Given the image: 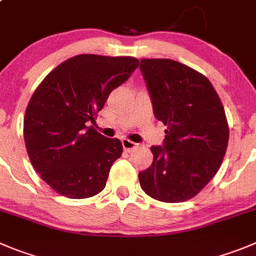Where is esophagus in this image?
Returning a JSON list of instances; mask_svg holds the SVG:
<instances>
[{
  "label": "esophagus",
  "instance_id": "1",
  "mask_svg": "<svg viewBox=\"0 0 256 256\" xmlns=\"http://www.w3.org/2000/svg\"><path fill=\"white\" fill-rule=\"evenodd\" d=\"M122 146L126 152H132V150H135L136 148L139 146V144H136V142H130V140H128V139H124Z\"/></svg>",
  "mask_w": 256,
  "mask_h": 256
}]
</instances>
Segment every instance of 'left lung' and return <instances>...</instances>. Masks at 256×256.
Wrapping results in <instances>:
<instances>
[{"mask_svg": "<svg viewBox=\"0 0 256 256\" xmlns=\"http://www.w3.org/2000/svg\"><path fill=\"white\" fill-rule=\"evenodd\" d=\"M158 121L166 126L163 146H152L154 160L139 173L142 190L162 202L190 200L221 166L228 142L224 106L204 74L172 59H142Z\"/></svg>", "mask_w": 256, "mask_h": 256, "instance_id": "left-lung-1", "label": "left lung"}]
</instances>
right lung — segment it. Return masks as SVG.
I'll list each match as a JSON object with an SVG mask.
<instances>
[{
  "label": "right lung",
  "instance_id": "right-lung-1",
  "mask_svg": "<svg viewBox=\"0 0 256 256\" xmlns=\"http://www.w3.org/2000/svg\"><path fill=\"white\" fill-rule=\"evenodd\" d=\"M138 66L131 56L80 54L59 64L34 92L24 118L26 150L35 170L59 194L87 198L104 188L122 144L88 125Z\"/></svg>",
  "mask_w": 256,
  "mask_h": 256
}]
</instances>
